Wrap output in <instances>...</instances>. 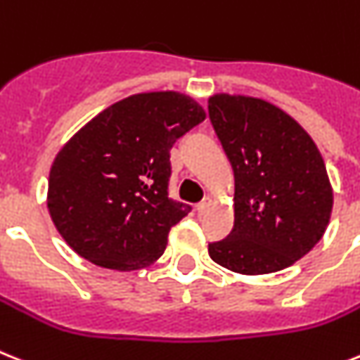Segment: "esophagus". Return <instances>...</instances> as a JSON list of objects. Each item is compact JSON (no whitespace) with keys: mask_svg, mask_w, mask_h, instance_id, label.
<instances>
[{"mask_svg":"<svg viewBox=\"0 0 360 360\" xmlns=\"http://www.w3.org/2000/svg\"><path fill=\"white\" fill-rule=\"evenodd\" d=\"M210 205H212V198H209V195H207L205 200L201 201V203H198V212H200V214H205L207 210L210 209Z\"/></svg>","mask_w":360,"mask_h":360,"instance_id":"obj_1","label":"esophagus"}]
</instances>
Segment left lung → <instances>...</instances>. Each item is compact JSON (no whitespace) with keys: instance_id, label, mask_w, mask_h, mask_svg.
<instances>
[{"instance_id":"obj_1","label":"left lung","mask_w":360,"mask_h":360,"mask_svg":"<svg viewBox=\"0 0 360 360\" xmlns=\"http://www.w3.org/2000/svg\"><path fill=\"white\" fill-rule=\"evenodd\" d=\"M209 118L235 172V226L209 244L216 264L244 276L274 274L316 246L333 188L314 140L276 105L214 94Z\"/></svg>"}]
</instances>
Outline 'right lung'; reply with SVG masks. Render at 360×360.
I'll list each match as a JSON object with an SVG mask.
<instances>
[{"label":"right lung","mask_w":360,"mask_h":360,"mask_svg":"<svg viewBox=\"0 0 360 360\" xmlns=\"http://www.w3.org/2000/svg\"><path fill=\"white\" fill-rule=\"evenodd\" d=\"M205 110L179 92H144L99 112L63 146L48 183L55 227L75 253L109 270L153 264L190 212L168 198L170 150Z\"/></svg>","instance_id":"right-lung-1"}]
</instances>
